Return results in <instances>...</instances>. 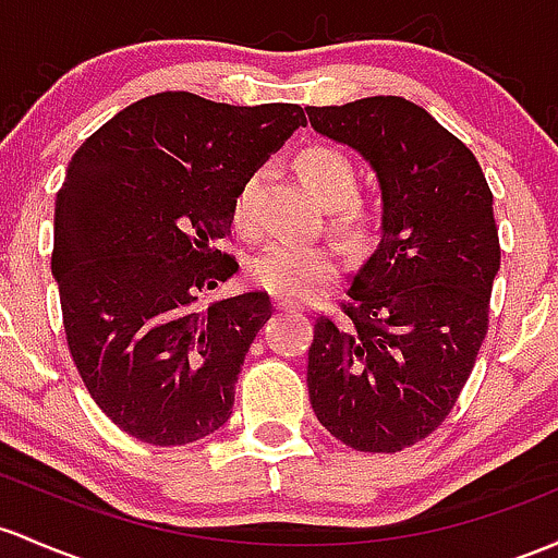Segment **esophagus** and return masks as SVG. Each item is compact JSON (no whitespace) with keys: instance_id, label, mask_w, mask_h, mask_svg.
Instances as JSON below:
<instances>
[{"instance_id":"1","label":"esophagus","mask_w":558,"mask_h":558,"mask_svg":"<svg viewBox=\"0 0 558 558\" xmlns=\"http://www.w3.org/2000/svg\"><path fill=\"white\" fill-rule=\"evenodd\" d=\"M275 307H278L280 312H293V310H302V304H296V302H291V299L280 296L278 302H275Z\"/></svg>"}]
</instances>
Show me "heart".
Segmentation results:
<instances>
[{
	"instance_id": "b5f03b06",
	"label": "heart",
	"mask_w": 558,
	"mask_h": 558,
	"mask_svg": "<svg viewBox=\"0 0 558 558\" xmlns=\"http://www.w3.org/2000/svg\"><path fill=\"white\" fill-rule=\"evenodd\" d=\"M299 177L312 193L330 206V219L336 230L349 241H365L376 230V209L368 201L357 198L360 171L347 150L330 143H312L293 158ZM262 174L251 171L241 180L232 195V222L241 232L254 235L259 230L256 195H259ZM341 254L333 243H293L280 241L262 251L251 262V278L275 296L304 302L339 278Z\"/></svg>"
}]
</instances>
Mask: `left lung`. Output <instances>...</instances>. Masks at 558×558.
Wrapping results in <instances>:
<instances>
[{
    "instance_id": "8db88e82",
    "label": "left lung",
    "mask_w": 558,
    "mask_h": 558,
    "mask_svg": "<svg viewBox=\"0 0 558 558\" xmlns=\"http://www.w3.org/2000/svg\"><path fill=\"white\" fill-rule=\"evenodd\" d=\"M307 113L363 153L384 195L381 243L339 315L315 320L310 402L347 448L400 452L442 426L487 336L500 267L493 193L474 153L405 97Z\"/></svg>"
}]
</instances>
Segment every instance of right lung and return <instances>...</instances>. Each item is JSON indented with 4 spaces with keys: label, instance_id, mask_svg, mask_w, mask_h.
Returning <instances> with one entry per match:
<instances>
[{
    "label": "right lung",
    "instance_id": "add662e5",
    "mask_svg": "<svg viewBox=\"0 0 558 558\" xmlns=\"http://www.w3.org/2000/svg\"><path fill=\"white\" fill-rule=\"evenodd\" d=\"M304 124L293 102L161 92L73 153L52 248L65 341L97 408L140 442L187 445L230 418L272 302L251 291L204 310L198 293L238 272L217 243L241 180Z\"/></svg>",
    "mask_w": 558,
    "mask_h": 558
}]
</instances>
